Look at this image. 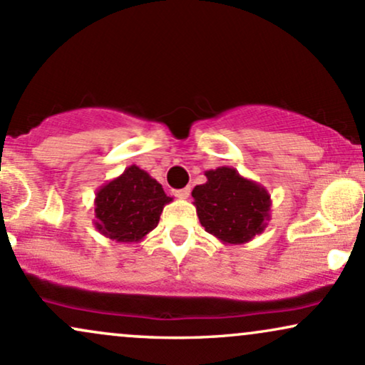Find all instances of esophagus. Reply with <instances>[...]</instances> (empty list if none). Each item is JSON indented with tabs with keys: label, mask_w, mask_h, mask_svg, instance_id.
Masks as SVG:
<instances>
[{
	"label": "esophagus",
	"mask_w": 365,
	"mask_h": 365,
	"mask_svg": "<svg viewBox=\"0 0 365 365\" xmlns=\"http://www.w3.org/2000/svg\"><path fill=\"white\" fill-rule=\"evenodd\" d=\"M175 195H177L178 199H187V197L190 195V187L180 188V190H175Z\"/></svg>",
	"instance_id": "1"
}]
</instances>
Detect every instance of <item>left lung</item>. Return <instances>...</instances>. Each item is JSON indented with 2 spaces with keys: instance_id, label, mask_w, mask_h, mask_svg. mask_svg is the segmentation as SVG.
Instances as JSON below:
<instances>
[{
  "instance_id": "8db88e82",
  "label": "left lung",
  "mask_w": 365,
  "mask_h": 365,
  "mask_svg": "<svg viewBox=\"0 0 365 365\" xmlns=\"http://www.w3.org/2000/svg\"><path fill=\"white\" fill-rule=\"evenodd\" d=\"M207 182L192 190L200 225L223 244L240 245L264 232L271 217V195L235 168L206 171Z\"/></svg>"
}]
</instances>
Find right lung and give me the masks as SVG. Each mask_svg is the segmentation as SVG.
Here are the masks:
<instances>
[{"instance_id":"add662e5","label":"right lung","mask_w":365,"mask_h":365,"mask_svg":"<svg viewBox=\"0 0 365 365\" xmlns=\"http://www.w3.org/2000/svg\"><path fill=\"white\" fill-rule=\"evenodd\" d=\"M171 200L161 183L132 165L96 192L94 226L110 240L137 244L156 228L163 207Z\"/></svg>"}]
</instances>
